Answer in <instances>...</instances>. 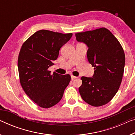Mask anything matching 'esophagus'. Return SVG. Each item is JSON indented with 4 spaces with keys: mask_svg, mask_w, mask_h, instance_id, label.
Returning a JSON list of instances; mask_svg holds the SVG:
<instances>
[{
    "mask_svg": "<svg viewBox=\"0 0 135 135\" xmlns=\"http://www.w3.org/2000/svg\"><path fill=\"white\" fill-rule=\"evenodd\" d=\"M77 78H78L77 77H76V76H74V75H71V79L72 80H74V79H77Z\"/></svg>",
    "mask_w": 135,
    "mask_h": 135,
    "instance_id": "34e87169",
    "label": "esophagus"
}]
</instances>
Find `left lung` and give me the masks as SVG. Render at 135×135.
<instances>
[{
	"label": "left lung",
	"instance_id": "left-lung-1",
	"mask_svg": "<svg viewBox=\"0 0 135 135\" xmlns=\"http://www.w3.org/2000/svg\"><path fill=\"white\" fill-rule=\"evenodd\" d=\"M75 36L78 42L88 47V60L95 70L93 77H81L79 93L89 105L102 106L119 88L126 61L124 50L112 33L103 27L77 33Z\"/></svg>",
	"mask_w": 135,
	"mask_h": 135
}]
</instances>
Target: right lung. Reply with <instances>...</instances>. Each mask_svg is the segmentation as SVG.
I'll return each mask as SVG.
<instances>
[{
    "label": "right lung",
    "mask_w": 135,
    "mask_h": 135,
    "mask_svg": "<svg viewBox=\"0 0 135 135\" xmlns=\"http://www.w3.org/2000/svg\"><path fill=\"white\" fill-rule=\"evenodd\" d=\"M72 36L71 33L41 30L27 39L21 49L17 63L21 85L25 94L41 108H50L59 102L71 81L69 74H51L48 69Z\"/></svg>",
    "instance_id": "1"
}]
</instances>
